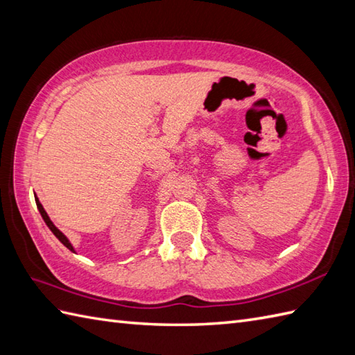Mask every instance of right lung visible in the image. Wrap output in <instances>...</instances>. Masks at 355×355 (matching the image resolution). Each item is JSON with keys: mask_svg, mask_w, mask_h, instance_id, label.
Returning a JSON list of instances; mask_svg holds the SVG:
<instances>
[{"mask_svg": "<svg viewBox=\"0 0 355 355\" xmlns=\"http://www.w3.org/2000/svg\"><path fill=\"white\" fill-rule=\"evenodd\" d=\"M35 201H36V206H37V210H40V214H41V216H42V220L45 221V224H47L49 225V229L53 232V235H55L59 241H61V243L67 247V248H69V250H71V252H74V248H73V245H71V243H70V241H69V238H67L65 235H64V233L61 232V230H59L58 227H56V225L55 224H53L51 223V220H50V218H49V215H47V212H45V210H44V207H42V205H41V202H40V200H37L36 197H35Z\"/></svg>", "mask_w": 355, "mask_h": 355, "instance_id": "right-lung-1", "label": "right lung"}]
</instances>
